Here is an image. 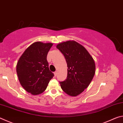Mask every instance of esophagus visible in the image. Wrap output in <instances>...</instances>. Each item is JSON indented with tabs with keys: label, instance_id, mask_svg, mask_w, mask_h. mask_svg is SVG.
<instances>
[{
	"label": "esophagus",
	"instance_id": "obj_1",
	"mask_svg": "<svg viewBox=\"0 0 123 123\" xmlns=\"http://www.w3.org/2000/svg\"><path fill=\"white\" fill-rule=\"evenodd\" d=\"M54 76H56L57 75V72H55L54 73Z\"/></svg>",
	"mask_w": 123,
	"mask_h": 123
}]
</instances>
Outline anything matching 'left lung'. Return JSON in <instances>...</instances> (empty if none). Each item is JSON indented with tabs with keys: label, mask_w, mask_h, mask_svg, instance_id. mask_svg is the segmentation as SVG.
<instances>
[{
	"label": "left lung",
	"mask_w": 123,
	"mask_h": 123,
	"mask_svg": "<svg viewBox=\"0 0 123 123\" xmlns=\"http://www.w3.org/2000/svg\"><path fill=\"white\" fill-rule=\"evenodd\" d=\"M56 48L63 54L68 67L67 79L60 82L61 88L70 96H77L92 80L95 73V62L86 48L76 41L64 42Z\"/></svg>",
	"instance_id": "1"
}]
</instances>
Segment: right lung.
Masks as SVG:
<instances>
[{
  "mask_svg": "<svg viewBox=\"0 0 123 123\" xmlns=\"http://www.w3.org/2000/svg\"><path fill=\"white\" fill-rule=\"evenodd\" d=\"M53 45L41 42L32 43L17 62L16 71L20 84L32 95L43 93L54 76L47 60L48 53Z\"/></svg>",
  "mask_w": 123,
  "mask_h": 123,
  "instance_id": "add662e5",
  "label": "right lung"
}]
</instances>
